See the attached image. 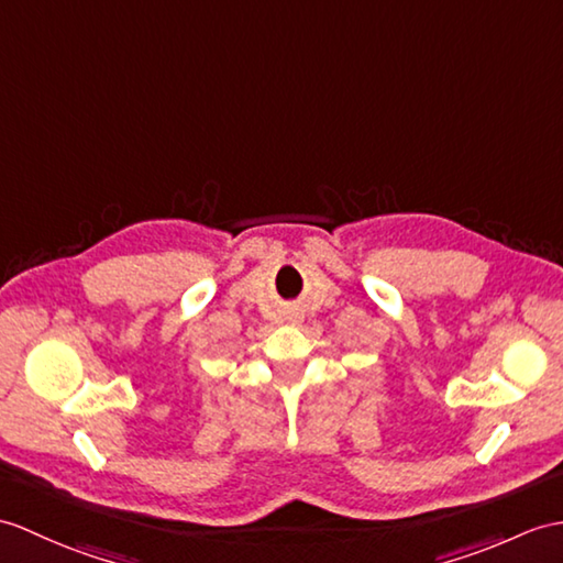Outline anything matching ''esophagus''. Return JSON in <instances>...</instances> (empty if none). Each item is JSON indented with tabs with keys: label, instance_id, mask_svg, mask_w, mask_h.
I'll list each match as a JSON object with an SVG mask.
<instances>
[{
	"label": "esophagus",
	"instance_id": "esophagus-1",
	"mask_svg": "<svg viewBox=\"0 0 563 563\" xmlns=\"http://www.w3.org/2000/svg\"><path fill=\"white\" fill-rule=\"evenodd\" d=\"M292 321H297V319H292Z\"/></svg>",
	"mask_w": 563,
	"mask_h": 563
}]
</instances>
